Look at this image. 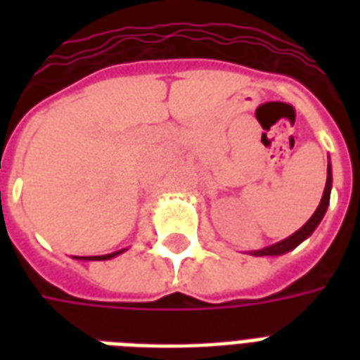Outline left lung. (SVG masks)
<instances>
[{
  "label": "left lung",
  "instance_id": "1",
  "mask_svg": "<svg viewBox=\"0 0 360 360\" xmlns=\"http://www.w3.org/2000/svg\"><path fill=\"white\" fill-rule=\"evenodd\" d=\"M330 193H332V169H330V165H328V179H326L324 195H322V200L318 204L316 212L312 214V218H310L299 231H295L291 237H287V239L276 243V245H270V247H266V249L262 250H255L252 255H255V257H279V255H285L289 250H293L297 245H301L307 237L312 235V231L316 229L318 224L324 218L326 210H328V206H330Z\"/></svg>",
  "mask_w": 360,
  "mask_h": 360
}]
</instances>
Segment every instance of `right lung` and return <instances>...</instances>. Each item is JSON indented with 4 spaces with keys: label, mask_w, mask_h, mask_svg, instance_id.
<instances>
[{
    "label": "right lung",
    "mask_w": 360,
    "mask_h": 360,
    "mask_svg": "<svg viewBox=\"0 0 360 360\" xmlns=\"http://www.w3.org/2000/svg\"><path fill=\"white\" fill-rule=\"evenodd\" d=\"M123 250H117V252H111V255H102V257H77V258H82V260H110V258L117 257L121 255Z\"/></svg>",
    "instance_id": "add662e5"
}]
</instances>
